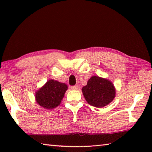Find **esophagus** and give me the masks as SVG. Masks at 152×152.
Here are the masks:
<instances>
[{
    "instance_id": "obj_1",
    "label": "esophagus",
    "mask_w": 152,
    "mask_h": 152,
    "mask_svg": "<svg viewBox=\"0 0 152 152\" xmlns=\"http://www.w3.org/2000/svg\"><path fill=\"white\" fill-rule=\"evenodd\" d=\"M71 89H72V90H77L78 89V86H73L71 87Z\"/></svg>"
}]
</instances>
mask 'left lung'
Segmentation results:
<instances>
[{
  "mask_svg": "<svg viewBox=\"0 0 152 152\" xmlns=\"http://www.w3.org/2000/svg\"><path fill=\"white\" fill-rule=\"evenodd\" d=\"M82 93L88 104L101 108L114 100L115 89L108 80L93 76L88 80L87 85L82 88Z\"/></svg>",
  "mask_w": 152,
  "mask_h": 152,
  "instance_id": "1",
  "label": "left lung"
}]
</instances>
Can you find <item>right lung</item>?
Instances as JSON below:
<instances>
[{
	"label": "right lung",
	"mask_w": 152,
	"mask_h": 152,
	"mask_svg": "<svg viewBox=\"0 0 152 152\" xmlns=\"http://www.w3.org/2000/svg\"><path fill=\"white\" fill-rule=\"evenodd\" d=\"M67 89L66 83L50 80L36 92V101L46 109L55 108L60 104Z\"/></svg>",
	"instance_id": "add662e5"
}]
</instances>
